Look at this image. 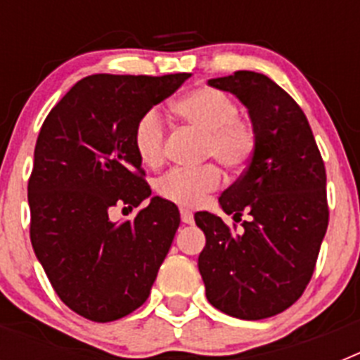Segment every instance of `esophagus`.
I'll list each match as a JSON object with an SVG mask.
<instances>
[{"label":"esophagus","instance_id":"obj_1","mask_svg":"<svg viewBox=\"0 0 360 360\" xmlns=\"http://www.w3.org/2000/svg\"><path fill=\"white\" fill-rule=\"evenodd\" d=\"M180 218H182L184 224L191 225L195 224V216H193V212L187 211V209H180Z\"/></svg>","mask_w":360,"mask_h":360}]
</instances>
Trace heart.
<instances>
[{"instance_id":"b5f03b06","label":"heart","mask_w":360,"mask_h":360,"mask_svg":"<svg viewBox=\"0 0 360 360\" xmlns=\"http://www.w3.org/2000/svg\"><path fill=\"white\" fill-rule=\"evenodd\" d=\"M174 113L191 128L203 133L202 157L216 158L227 171L238 173L252 160L257 136L252 122L238 117L240 106L225 91L212 86H200L178 98ZM165 126L157 108L148 110L136 120L133 148L136 157L148 167H158L164 160ZM221 184L214 165L198 169H173L157 182V193L167 202L193 207Z\"/></svg>"}]
</instances>
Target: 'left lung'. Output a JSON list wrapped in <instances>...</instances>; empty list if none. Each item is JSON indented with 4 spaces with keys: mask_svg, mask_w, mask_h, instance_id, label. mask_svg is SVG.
<instances>
[{
    "mask_svg": "<svg viewBox=\"0 0 360 360\" xmlns=\"http://www.w3.org/2000/svg\"><path fill=\"white\" fill-rule=\"evenodd\" d=\"M249 110L257 144L245 173L219 196L243 232L211 212H196L205 234L198 256L209 303L238 319L281 314L311 279L328 227L326 171L303 110L263 73L240 70L211 79Z\"/></svg>",
    "mask_w": 360,
    "mask_h": 360,
    "instance_id": "8db88e82",
    "label": "left lung"
}]
</instances>
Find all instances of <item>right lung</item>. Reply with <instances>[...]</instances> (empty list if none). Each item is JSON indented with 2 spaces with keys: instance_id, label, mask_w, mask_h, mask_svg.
Returning <instances> with one entry per match:
<instances>
[{
  "instance_id": "obj_1",
  "label": "right lung",
  "mask_w": 360,
  "mask_h": 360,
  "mask_svg": "<svg viewBox=\"0 0 360 360\" xmlns=\"http://www.w3.org/2000/svg\"><path fill=\"white\" fill-rule=\"evenodd\" d=\"M191 73L81 79L41 126L28 180L30 241L56 294L79 316L110 323L144 304L180 225L174 203L153 196L133 148L136 120Z\"/></svg>"
}]
</instances>
